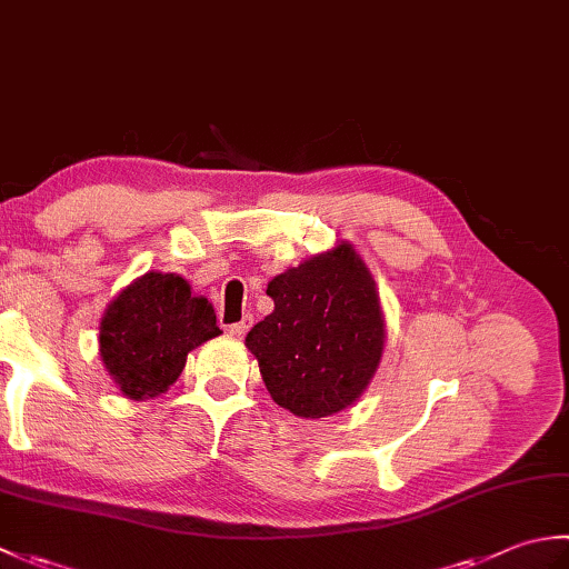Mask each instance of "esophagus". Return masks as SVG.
<instances>
[{
    "label": "esophagus",
    "instance_id": "34e87169",
    "mask_svg": "<svg viewBox=\"0 0 569 569\" xmlns=\"http://www.w3.org/2000/svg\"><path fill=\"white\" fill-rule=\"evenodd\" d=\"M251 325H253V318H251V316H244L239 322L229 325V335H232V337H244L247 330L251 328Z\"/></svg>",
    "mask_w": 569,
    "mask_h": 569
}]
</instances>
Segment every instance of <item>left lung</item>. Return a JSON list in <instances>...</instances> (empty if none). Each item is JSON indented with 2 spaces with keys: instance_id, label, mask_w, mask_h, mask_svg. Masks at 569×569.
I'll use <instances>...</instances> for the list:
<instances>
[{
  "instance_id": "1",
  "label": "left lung",
  "mask_w": 569,
  "mask_h": 569,
  "mask_svg": "<svg viewBox=\"0 0 569 569\" xmlns=\"http://www.w3.org/2000/svg\"><path fill=\"white\" fill-rule=\"evenodd\" d=\"M273 312L247 335L273 401L300 418L335 416L365 393L383 355L377 283L349 241L278 273Z\"/></svg>"
}]
</instances>
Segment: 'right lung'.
<instances>
[{
  "label": "right lung",
  "mask_w": 569,
  "mask_h": 569,
  "mask_svg": "<svg viewBox=\"0 0 569 569\" xmlns=\"http://www.w3.org/2000/svg\"><path fill=\"white\" fill-rule=\"evenodd\" d=\"M217 335L222 330L208 298L192 296L183 276L149 271L107 306L100 357L119 391L143 401L168 391L188 352Z\"/></svg>",
  "instance_id": "1"
}]
</instances>
